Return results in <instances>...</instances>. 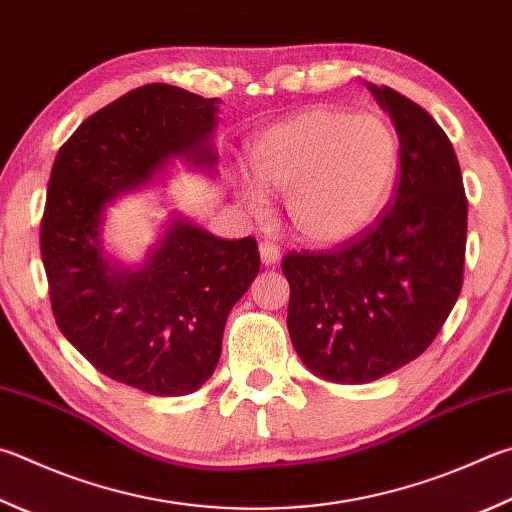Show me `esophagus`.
Masks as SVG:
<instances>
[{"mask_svg":"<svg viewBox=\"0 0 512 512\" xmlns=\"http://www.w3.org/2000/svg\"><path fill=\"white\" fill-rule=\"evenodd\" d=\"M259 257H262V264L266 266H275L277 262H280V248H277L275 244H268V241H264V244H259Z\"/></svg>","mask_w":512,"mask_h":512,"instance_id":"34e87169","label":"esophagus"}]
</instances>
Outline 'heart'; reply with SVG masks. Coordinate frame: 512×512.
<instances>
[{
  "instance_id": "heart-1",
  "label": "heart",
  "mask_w": 512,
  "mask_h": 512,
  "mask_svg": "<svg viewBox=\"0 0 512 512\" xmlns=\"http://www.w3.org/2000/svg\"><path fill=\"white\" fill-rule=\"evenodd\" d=\"M253 178L235 179L248 215L264 217V192L286 194V219L306 244L340 246L376 224L401 174V138L380 116L315 107L259 132Z\"/></svg>"
}]
</instances>
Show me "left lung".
I'll return each mask as SVG.
<instances>
[{
    "mask_svg": "<svg viewBox=\"0 0 512 512\" xmlns=\"http://www.w3.org/2000/svg\"><path fill=\"white\" fill-rule=\"evenodd\" d=\"M401 138L389 208L327 253H291L288 336L306 369L362 385L421 356L461 293L468 201L450 138L416 102L367 82Z\"/></svg>",
    "mask_w": 512,
    "mask_h": 512,
    "instance_id": "1",
    "label": "left lung"
}]
</instances>
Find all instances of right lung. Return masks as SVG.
I'll return each mask as SVG.
<instances>
[{
  "instance_id": "1",
  "label": "right lung",
  "mask_w": 512,
  "mask_h": 512,
  "mask_svg": "<svg viewBox=\"0 0 512 512\" xmlns=\"http://www.w3.org/2000/svg\"><path fill=\"white\" fill-rule=\"evenodd\" d=\"M217 114L219 98L138 87L89 116L51 170L40 248L55 322L98 371L152 396L192 394L215 374L228 313L259 273L257 244L172 212L143 262L125 264L102 226L174 161L217 174Z\"/></svg>"
}]
</instances>
